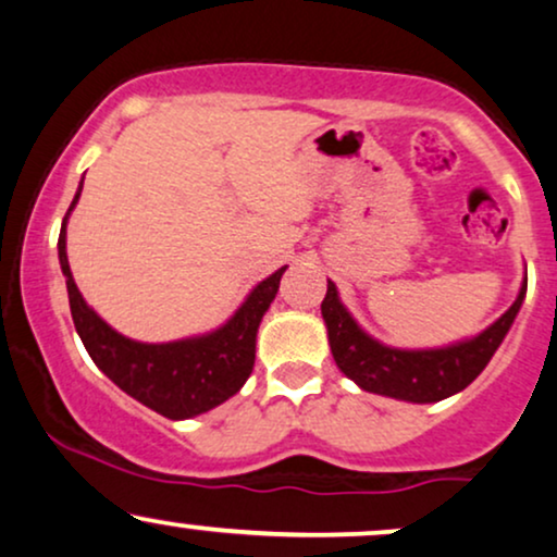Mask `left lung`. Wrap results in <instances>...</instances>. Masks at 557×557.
<instances>
[{"label": "left lung", "instance_id": "1", "mask_svg": "<svg viewBox=\"0 0 557 557\" xmlns=\"http://www.w3.org/2000/svg\"><path fill=\"white\" fill-rule=\"evenodd\" d=\"M524 294L527 284L521 286L509 310L475 338L446 348H425V351L389 348L363 333L341 305L333 281H327V294L320 310L327 325L333 359L348 380H354L367 393L387 395L395 400L436 403L468 387L488 367L500 341L513 325Z\"/></svg>", "mask_w": 557, "mask_h": 557}]
</instances>
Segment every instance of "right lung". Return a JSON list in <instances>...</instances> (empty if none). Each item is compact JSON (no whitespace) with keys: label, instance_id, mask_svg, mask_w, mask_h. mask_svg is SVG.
Instances as JSON below:
<instances>
[{"label":"right lung","instance_id":"right-lung-1","mask_svg":"<svg viewBox=\"0 0 557 557\" xmlns=\"http://www.w3.org/2000/svg\"><path fill=\"white\" fill-rule=\"evenodd\" d=\"M79 190L69 211L77 203ZM69 211L59 235V263L61 273L66 276L74 327L100 372L134 400L173 421L201 416L237 395L252 372L258 325L276 297L286 265L260 281L250 297L243 301V307L219 331L173 343H139L115 333L82 299L66 260Z\"/></svg>","mask_w":557,"mask_h":557}]
</instances>
